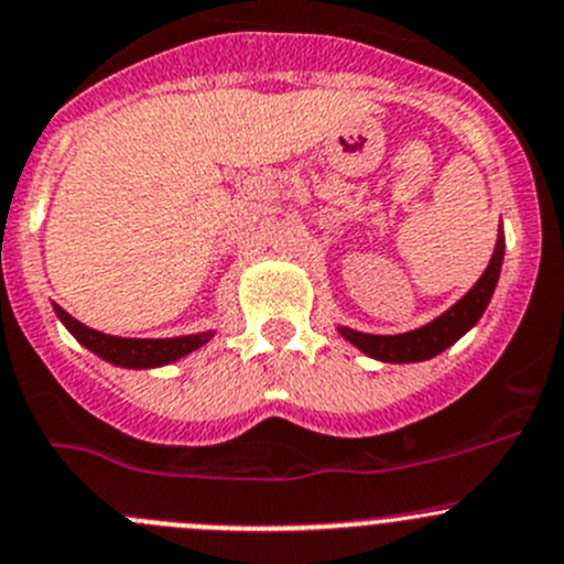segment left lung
I'll list each match as a JSON object with an SVG mask.
<instances>
[{"label": "left lung", "mask_w": 564, "mask_h": 564, "mask_svg": "<svg viewBox=\"0 0 564 564\" xmlns=\"http://www.w3.org/2000/svg\"><path fill=\"white\" fill-rule=\"evenodd\" d=\"M501 261H505V231L499 228L494 256H490L488 267L479 275V281L452 308L435 316L433 322L415 327V330L397 333V336H375V333H360L344 325H338V333L349 344H355L360 352L375 360H382V364H419V360L435 358L446 347H452L457 338L466 336L477 325L479 316L485 314V308H488L490 297L496 292V283H499Z\"/></svg>", "instance_id": "1"}]
</instances>
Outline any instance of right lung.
<instances>
[{
    "instance_id": "1",
    "label": "right lung",
    "mask_w": 564,
    "mask_h": 564,
    "mask_svg": "<svg viewBox=\"0 0 564 564\" xmlns=\"http://www.w3.org/2000/svg\"><path fill=\"white\" fill-rule=\"evenodd\" d=\"M54 314H57V319L63 322L65 330H68L82 347H87L93 355L107 360V364L123 366V369H156V366H167L173 364V360L184 358V355L195 352L198 347H204V344L215 336V330H204L176 338H120L82 325L79 319H74V316L65 308H59L57 303H54Z\"/></svg>"
}]
</instances>
